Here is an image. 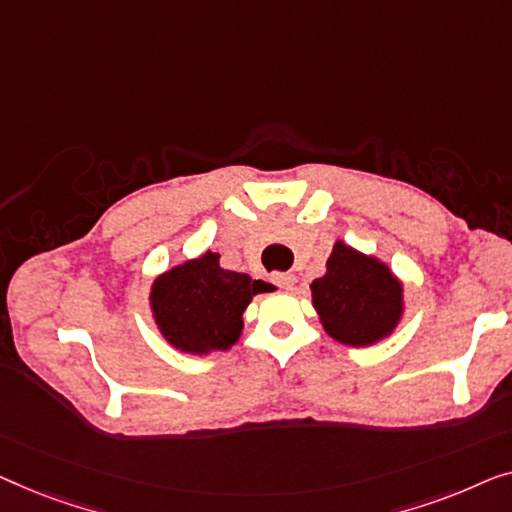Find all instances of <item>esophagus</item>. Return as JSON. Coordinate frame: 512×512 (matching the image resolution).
I'll return each instance as SVG.
<instances>
[{
    "label": "esophagus",
    "instance_id": "1",
    "mask_svg": "<svg viewBox=\"0 0 512 512\" xmlns=\"http://www.w3.org/2000/svg\"><path fill=\"white\" fill-rule=\"evenodd\" d=\"M273 283H276L280 290H292V285H294V273H273Z\"/></svg>",
    "mask_w": 512,
    "mask_h": 512
}]
</instances>
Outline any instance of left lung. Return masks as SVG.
Wrapping results in <instances>:
<instances>
[{"mask_svg":"<svg viewBox=\"0 0 512 512\" xmlns=\"http://www.w3.org/2000/svg\"><path fill=\"white\" fill-rule=\"evenodd\" d=\"M313 308L334 341L352 348L385 341L406 313L403 280L378 257L338 239L325 276L311 283Z\"/></svg>","mask_w":512,"mask_h":512,"instance_id":"8db88e82","label":"left lung"}]
</instances>
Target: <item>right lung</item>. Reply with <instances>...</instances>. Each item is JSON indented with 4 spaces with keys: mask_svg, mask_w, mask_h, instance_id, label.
<instances>
[{
    "mask_svg": "<svg viewBox=\"0 0 512 512\" xmlns=\"http://www.w3.org/2000/svg\"><path fill=\"white\" fill-rule=\"evenodd\" d=\"M259 292H271V285L225 269L220 253L206 250L162 271L148 301L164 341L178 352L204 357L239 341L243 313Z\"/></svg>",
    "mask_w": 512,
    "mask_h": 512,
    "instance_id": "obj_1",
    "label": "right lung"
}]
</instances>
